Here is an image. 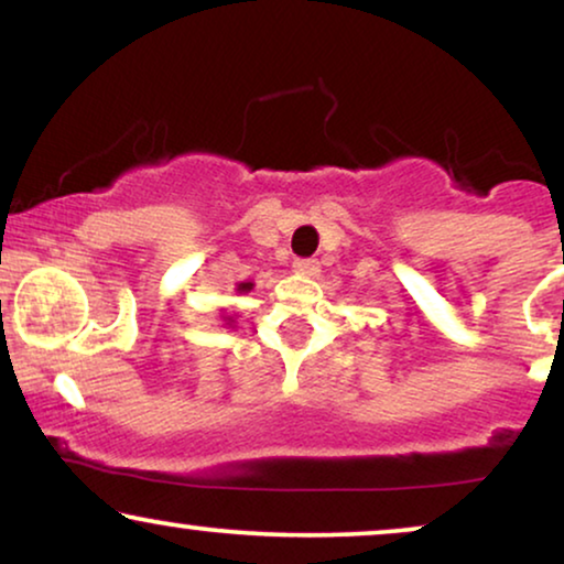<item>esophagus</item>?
<instances>
[{"instance_id": "obj_1", "label": "esophagus", "mask_w": 564, "mask_h": 564, "mask_svg": "<svg viewBox=\"0 0 564 564\" xmlns=\"http://www.w3.org/2000/svg\"><path fill=\"white\" fill-rule=\"evenodd\" d=\"M295 272L303 274V276H318L321 264L315 259H297L295 261Z\"/></svg>"}]
</instances>
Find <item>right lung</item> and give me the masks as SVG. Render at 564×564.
Listing matches in <instances>:
<instances>
[{"instance_id": "right-lung-1", "label": "right lung", "mask_w": 564, "mask_h": 564, "mask_svg": "<svg viewBox=\"0 0 564 564\" xmlns=\"http://www.w3.org/2000/svg\"><path fill=\"white\" fill-rule=\"evenodd\" d=\"M251 290H253V282H238V284H236V292H238V295H243V292H251ZM223 313H226V311H223ZM220 318L226 321V323H223V326H230V328L236 326L234 315H220Z\"/></svg>"}]
</instances>
